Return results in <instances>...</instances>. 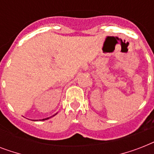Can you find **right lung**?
Masks as SVG:
<instances>
[{
	"mask_svg": "<svg viewBox=\"0 0 154 154\" xmlns=\"http://www.w3.org/2000/svg\"><path fill=\"white\" fill-rule=\"evenodd\" d=\"M56 114H57V113H56ZM55 114V115H56ZM53 116H54V115H53ZM49 117H48V118H45V119H43V120H42V121H45V120H47V119H49Z\"/></svg>",
	"mask_w": 154,
	"mask_h": 154,
	"instance_id": "add662e5",
	"label": "right lung"
}]
</instances>
